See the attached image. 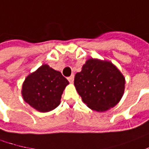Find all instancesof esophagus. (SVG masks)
I'll use <instances>...</instances> for the list:
<instances>
[{"label": "esophagus", "mask_w": 149, "mask_h": 149, "mask_svg": "<svg viewBox=\"0 0 149 149\" xmlns=\"http://www.w3.org/2000/svg\"><path fill=\"white\" fill-rule=\"evenodd\" d=\"M68 80L70 82H73V81H74V75L70 76L69 77H68Z\"/></svg>", "instance_id": "34e87169"}]
</instances>
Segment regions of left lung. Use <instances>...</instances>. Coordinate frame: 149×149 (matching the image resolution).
<instances>
[{
	"label": "left lung",
	"instance_id": "8db88e82",
	"mask_svg": "<svg viewBox=\"0 0 149 149\" xmlns=\"http://www.w3.org/2000/svg\"><path fill=\"white\" fill-rule=\"evenodd\" d=\"M125 79L112 63L90 58L75 75L76 90L90 109L98 112L110 110L123 96Z\"/></svg>",
	"mask_w": 149,
	"mask_h": 149
}]
</instances>
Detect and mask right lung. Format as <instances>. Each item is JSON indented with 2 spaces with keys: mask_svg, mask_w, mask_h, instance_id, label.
<instances>
[{
  "mask_svg": "<svg viewBox=\"0 0 149 149\" xmlns=\"http://www.w3.org/2000/svg\"><path fill=\"white\" fill-rule=\"evenodd\" d=\"M68 81L62 73L44 64L29 74L22 86L24 100L40 112H48L58 107Z\"/></svg>",
  "mask_w": 149,
  "mask_h": 149,
  "instance_id": "add662e5",
  "label": "right lung"
}]
</instances>
